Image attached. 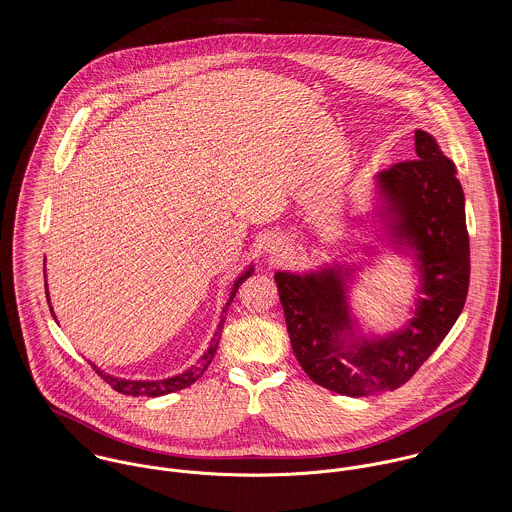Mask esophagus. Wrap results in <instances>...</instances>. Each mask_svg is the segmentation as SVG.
<instances>
[{"label":"esophagus","mask_w":512,"mask_h":512,"mask_svg":"<svg viewBox=\"0 0 512 512\" xmlns=\"http://www.w3.org/2000/svg\"><path fill=\"white\" fill-rule=\"evenodd\" d=\"M284 250H286V242H284L282 238H272V240L268 242V252H270L274 258L282 256Z\"/></svg>","instance_id":"obj_1"}]
</instances>
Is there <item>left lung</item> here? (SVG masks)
I'll return each instance as SVG.
<instances>
[{
  "instance_id": "left-lung-1",
  "label": "left lung",
  "mask_w": 512,
  "mask_h": 512,
  "mask_svg": "<svg viewBox=\"0 0 512 512\" xmlns=\"http://www.w3.org/2000/svg\"><path fill=\"white\" fill-rule=\"evenodd\" d=\"M414 159L378 175L406 238L420 254L422 288L416 317L404 331L343 347L335 335L351 329L343 278L333 272H278L293 353L307 376L345 396H376L406 384L445 339L469 290V234L463 191L453 163L426 132H416ZM347 278V276H345Z\"/></svg>"
}]
</instances>
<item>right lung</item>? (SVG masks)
Segmentation results:
<instances>
[{
  "instance_id": "right-lung-1",
  "label": "right lung",
  "mask_w": 512,
  "mask_h": 512,
  "mask_svg": "<svg viewBox=\"0 0 512 512\" xmlns=\"http://www.w3.org/2000/svg\"><path fill=\"white\" fill-rule=\"evenodd\" d=\"M250 274H252V268H250L248 272H244V274L234 282V288H232V292H230V297H228V301H226L222 313H226V309L230 307V303H232L234 295L238 292L240 284H242L246 278H250ZM45 290H47V282H45ZM47 301H49V290H47ZM51 313H53V309H51ZM222 321H224V319H220L219 331L215 333V337H213V341H211L207 353L201 357V361H199L197 365L191 366L187 372L179 374V376H173V378H167V380H155V382H149V380L142 382V380H122V378H114V376H110V374H104L102 370H98L94 365H92V368H96V372H98L116 392L126 394V396H151V398H153V396H163V394H169V392H175V390H183V388L191 386L195 380H199L201 374L207 370V366L211 365V361H213V357H215V353H217V347H219Z\"/></svg>"
}]
</instances>
